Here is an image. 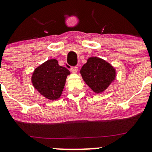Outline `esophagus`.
Wrapping results in <instances>:
<instances>
[{
    "label": "esophagus",
    "instance_id": "1",
    "mask_svg": "<svg viewBox=\"0 0 152 152\" xmlns=\"http://www.w3.org/2000/svg\"><path fill=\"white\" fill-rule=\"evenodd\" d=\"M78 70H79V69H78L77 67H73L70 68V71H71V73H77Z\"/></svg>",
    "mask_w": 152,
    "mask_h": 152
}]
</instances>
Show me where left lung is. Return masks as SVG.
Listing matches in <instances>:
<instances>
[{"instance_id":"8db88e82","label":"left lung","mask_w":152,"mask_h":152,"mask_svg":"<svg viewBox=\"0 0 152 152\" xmlns=\"http://www.w3.org/2000/svg\"><path fill=\"white\" fill-rule=\"evenodd\" d=\"M85 82L96 93H102L115 80V67L102 58L91 56L80 70Z\"/></svg>"}]
</instances>
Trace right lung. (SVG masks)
<instances>
[{"label": "right lung", "instance_id": "add662e5", "mask_svg": "<svg viewBox=\"0 0 152 152\" xmlns=\"http://www.w3.org/2000/svg\"><path fill=\"white\" fill-rule=\"evenodd\" d=\"M70 71L60 66L56 59H48L35 68L31 75L34 87L49 100L59 99Z\"/></svg>", "mask_w": 152, "mask_h": 152}]
</instances>
